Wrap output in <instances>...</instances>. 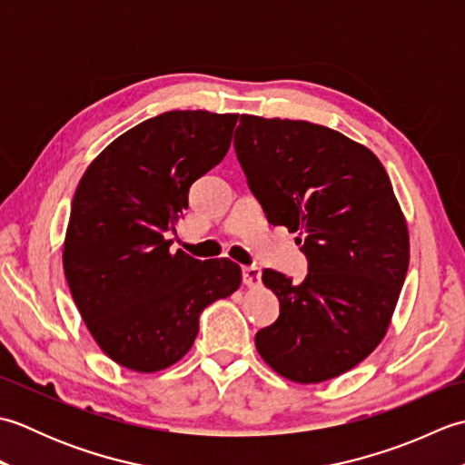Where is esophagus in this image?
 <instances>
[{"label":"esophagus","mask_w":465,"mask_h":465,"mask_svg":"<svg viewBox=\"0 0 465 465\" xmlns=\"http://www.w3.org/2000/svg\"><path fill=\"white\" fill-rule=\"evenodd\" d=\"M262 280V272L258 265H245L243 268V283L248 285V288H255V285L260 283Z\"/></svg>","instance_id":"obj_1"}]
</instances>
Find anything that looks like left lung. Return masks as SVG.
Here are the masks:
<instances>
[{
  "label": "left lung",
  "instance_id": "obj_1",
  "mask_svg": "<svg viewBox=\"0 0 465 465\" xmlns=\"http://www.w3.org/2000/svg\"><path fill=\"white\" fill-rule=\"evenodd\" d=\"M233 147L268 222L298 232L308 258L302 283L263 270L280 318L255 348L292 381L338 378L378 348L408 273L390 177L368 147L310 122L242 115Z\"/></svg>",
  "mask_w": 465,
  "mask_h": 465
}]
</instances>
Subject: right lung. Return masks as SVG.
<instances>
[{"instance_id":"1","label":"right lung","mask_w":465,"mask_h":465,"mask_svg":"<svg viewBox=\"0 0 465 465\" xmlns=\"http://www.w3.org/2000/svg\"><path fill=\"white\" fill-rule=\"evenodd\" d=\"M238 114L165 112L117 137L77 185L64 272L87 330L134 371L170 368L190 351L200 313L232 295L242 270L170 252L167 232L192 183L223 160Z\"/></svg>"}]
</instances>
